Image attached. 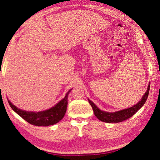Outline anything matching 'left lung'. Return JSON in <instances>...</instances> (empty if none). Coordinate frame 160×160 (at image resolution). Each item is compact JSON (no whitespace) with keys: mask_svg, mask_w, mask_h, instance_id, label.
I'll return each instance as SVG.
<instances>
[{"mask_svg":"<svg viewBox=\"0 0 160 160\" xmlns=\"http://www.w3.org/2000/svg\"><path fill=\"white\" fill-rule=\"evenodd\" d=\"M149 88L150 83L148 85L147 91L142 97L141 101H139L136 105L132 106V108L121 110L119 111H116V112L109 113L101 111L97 107L91 100L88 99V101L90 105H91L92 108H93L94 114L97 117V118H98L99 120L106 123H119L132 118L139 109H140V108H142V107L145 104L147 100L149 92Z\"/></svg>","mask_w":160,"mask_h":160,"instance_id":"obj_1","label":"left lung"}]
</instances>
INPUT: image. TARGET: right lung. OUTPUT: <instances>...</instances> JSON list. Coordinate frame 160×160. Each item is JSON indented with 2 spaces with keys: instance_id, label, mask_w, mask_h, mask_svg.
Masks as SVG:
<instances>
[{
  "instance_id": "obj_1",
  "label": "right lung",
  "mask_w": 160,
  "mask_h": 160,
  "mask_svg": "<svg viewBox=\"0 0 160 160\" xmlns=\"http://www.w3.org/2000/svg\"><path fill=\"white\" fill-rule=\"evenodd\" d=\"M71 89L67 92L65 98L54 107L39 112L22 111L14 106L10 101L8 103L12 110L28 123L37 126H49L58 123L63 118L67 108V98Z\"/></svg>"
}]
</instances>
